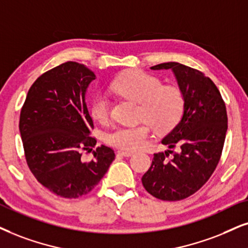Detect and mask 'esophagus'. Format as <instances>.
I'll list each match as a JSON object with an SVG mask.
<instances>
[{
	"instance_id": "esophagus-1",
	"label": "esophagus",
	"mask_w": 248,
	"mask_h": 248,
	"mask_svg": "<svg viewBox=\"0 0 248 248\" xmlns=\"http://www.w3.org/2000/svg\"><path fill=\"white\" fill-rule=\"evenodd\" d=\"M118 155H121V156H131L133 155V152L130 151H122V150H120V151H118Z\"/></svg>"
}]
</instances>
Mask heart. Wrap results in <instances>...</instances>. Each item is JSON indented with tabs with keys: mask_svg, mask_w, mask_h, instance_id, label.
Masks as SVG:
<instances>
[{
	"mask_svg": "<svg viewBox=\"0 0 248 248\" xmlns=\"http://www.w3.org/2000/svg\"><path fill=\"white\" fill-rule=\"evenodd\" d=\"M111 89L119 95L140 103V117L158 133L176 126L183 114L186 99L176 86L165 84L156 77L143 71H128L112 81ZM90 113L95 120L104 122L109 114L108 98L98 93L93 99ZM146 122L135 126H119L105 135V140L122 150L134 151L145 145L150 136Z\"/></svg>",
	"mask_w": 248,
	"mask_h": 248,
	"instance_id": "1",
	"label": "heart"
}]
</instances>
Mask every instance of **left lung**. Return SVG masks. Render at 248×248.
Segmentation results:
<instances>
[{
    "label": "left lung",
    "instance_id": "1",
    "mask_svg": "<svg viewBox=\"0 0 248 248\" xmlns=\"http://www.w3.org/2000/svg\"><path fill=\"white\" fill-rule=\"evenodd\" d=\"M151 70L173 71L186 106L181 121L161 140L169 149L178 146L180 152L155 153L142 183L155 198L177 202L197 192L214 173L228 130L227 108L217 87L202 72L175 62Z\"/></svg>",
    "mask_w": 248,
    "mask_h": 248
}]
</instances>
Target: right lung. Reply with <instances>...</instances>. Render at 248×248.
Segmentation results:
<instances>
[{"label":"right lung","mask_w":248,"mask_h":248,"mask_svg":"<svg viewBox=\"0 0 248 248\" xmlns=\"http://www.w3.org/2000/svg\"><path fill=\"white\" fill-rule=\"evenodd\" d=\"M96 75L75 62H67L36 79L20 111L19 130L25 158L32 174L50 192L62 198L89 193L114 160L111 147H95L86 93ZM93 152L92 161L83 152Z\"/></svg>","instance_id":"1"}]
</instances>
